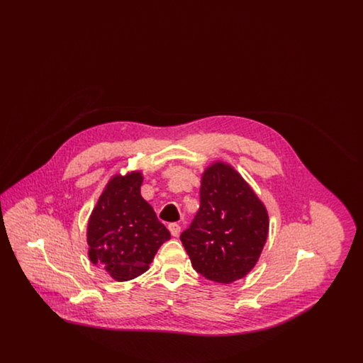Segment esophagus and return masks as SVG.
I'll return each instance as SVG.
<instances>
[{
  "instance_id": "esophagus-1",
  "label": "esophagus",
  "mask_w": 363,
  "mask_h": 363,
  "mask_svg": "<svg viewBox=\"0 0 363 363\" xmlns=\"http://www.w3.org/2000/svg\"><path fill=\"white\" fill-rule=\"evenodd\" d=\"M169 230H170L173 237H178L179 233H181V227H179V225H177V223H170L169 225Z\"/></svg>"
}]
</instances>
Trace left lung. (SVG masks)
Masks as SVG:
<instances>
[{
  "mask_svg": "<svg viewBox=\"0 0 363 363\" xmlns=\"http://www.w3.org/2000/svg\"><path fill=\"white\" fill-rule=\"evenodd\" d=\"M268 227L255 191L231 166L218 162L203 174L200 208L179 238L200 275L228 284L253 269Z\"/></svg>",
  "mask_w": 363,
  "mask_h": 363,
  "instance_id": "obj_1",
  "label": "left lung"
}]
</instances>
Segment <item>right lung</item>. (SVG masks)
<instances>
[{
	"label": "right lung",
	"mask_w": 363,
	"mask_h": 363,
	"mask_svg": "<svg viewBox=\"0 0 363 363\" xmlns=\"http://www.w3.org/2000/svg\"><path fill=\"white\" fill-rule=\"evenodd\" d=\"M138 172L110 179L88 222L86 242L91 262L118 281L135 279L148 269L170 231L141 197Z\"/></svg>",
	"instance_id": "right-lung-1"
}]
</instances>
